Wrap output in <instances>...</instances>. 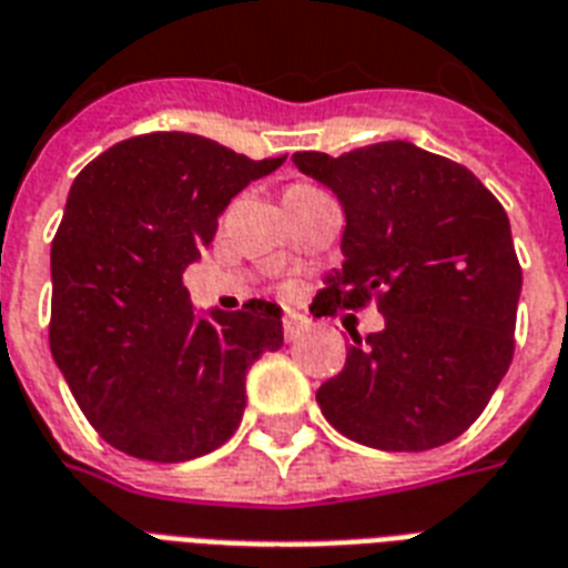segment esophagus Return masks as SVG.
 Here are the masks:
<instances>
[{
	"instance_id": "obj_1",
	"label": "esophagus",
	"mask_w": 568,
	"mask_h": 568,
	"mask_svg": "<svg viewBox=\"0 0 568 568\" xmlns=\"http://www.w3.org/2000/svg\"><path fill=\"white\" fill-rule=\"evenodd\" d=\"M303 333H306V322H303V318H297V315H288V318H285L283 322V336L288 342H297L303 336Z\"/></svg>"
}]
</instances>
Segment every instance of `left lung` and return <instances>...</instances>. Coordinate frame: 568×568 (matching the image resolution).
Returning <instances> with one entry per match:
<instances>
[{"label":"left lung","mask_w":568,"mask_h":568,"mask_svg":"<svg viewBox=\"0 0 568 568\" xmlns=\"http://www.w3.org/2000/svg\"><path fill=\"white\" fill-rule=\"evenodd\" d=\"M292 160L345 211V262L313 310L375 301L384 315V331L354 333L342 372L318 387L322 414L387 453L449 444L513 363L521 265L504 205L470 169L402 140Z\"/></svg>","instance_id":"1"}]
</instances>
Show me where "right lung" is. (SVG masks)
<instances>
[{
    "instance_id": "1",
    "label": "right lung",
    "mask_w": 568,
    "mask_h": 568,
    "mask_svg": "<svg viewBox=\"0 0 568 568\" xmlns=\"http://www.w3.org/2000/svg\"><path fill=\"white\" fill-rule=\"evenodd\" d=\"M196 133L112 145L73 179L50 250V352L106 444L187 462L241 426L246 369L283 345V310L193 313L181 276L241 190L283 166Z\"/></svg>"
}]
</instances>
